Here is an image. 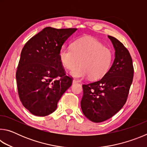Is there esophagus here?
Listing matches in <instances>:
<instances>
[{
    "instance_id": "esophagus-1",
    "label": "esophagus",
    "mask_w": 147,
    "mask_h": 147,
    "mask_svg": "<svg viewBox=\"0 0 147 147\" xmlns=\"http://www.w3.org/2000/svg\"><path fill=\"white\" fill-rule=\"evenodd\" d=\"M78 83V82H77L76 80H73V84L74 85V84H77Z\"/></svg>"
}]
</instances>
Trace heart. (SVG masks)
<instances>
[{"mask_svg":"<svg viewBox=\"0 0 147 147\" xmlns=\"http://www.w3.org/2000/svg\"><path fill=\"white\" fill-rule=\"evenodd\" d=\"M61 64L71 72L74 78H83L89 76L91 79L102 77L110 67L113 54L110 49L90 37L74 41L71 47H62L59 52Z\"/></svg>","mask_w":147,"mask_h":147,"instance_id":"heart-1","label":"heart"}]
</instances>
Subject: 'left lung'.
<instances>
[{
  "mask_svg": "<svg viewBox=\"0 0 147 147\" xmlns=\"http://www.w3.org/2000/svg\"><path fill=\"white\" fill-rule=\"evenodd\" d=\"M115 49V59L100 80L84 84L81 108L94 123L108 120L123 108L133 81L132 59L128 49L114 37L108 36Z\"/></svg>",
  "mask_w": 147,
  "mask_h": 147,
  "instance_id": "8db88e82",
  "label": "left lung"
}]
</instances>
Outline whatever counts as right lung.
<instances>
[{"instance_id": "1", "label": "right lung", "mask_w": 147, "mask_h": 147, "mask_svg": "<svg viewBox=\"0 0 147 147\" xmlns=\"http://www.w3.org/2000/svg\"><path fill=\"white\" fill-rule=\"evenodd\" d=\"M76 28L46 27L26 42L16 72L17 90L24 108L36 116L56 110L59 99L73 82L66 75L59 52Z\"/></svg>"}]
</instances>
